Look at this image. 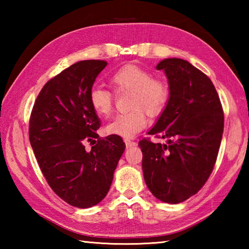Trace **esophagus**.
<instances>
[{
    "label": "esophagus",
    "mask_w": 249,
    "mask_h": 249,
    "mask_svg": "<svg viewBox=\"0 0 249 249\" xmlns=\"http://www.w3.org/2000/svg\"><path fill=\"white\" fill-rule=\"evenodd\" d=\"M125 144H126V147H134L137 145L136 142H133V141H129V140H125Z\"/></svg>",
    "instance_id": "1"
}]
</instances>
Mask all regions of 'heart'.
<instances>
[{
	"label": "heart",
	"mask_w": 249,
	"mask_h": 249,
	"mask_svg": "<svg viewBox=\"0 0 249 249\" xmlns=\"http://www.w3.org/2000/svg\"><path fill=\"white\" fill-rule=\"evenodd\" d=\"M116 93L129 92L130 111L115 116L107 125V133L125 138L134 137L147 125V115L157 116L165 109L169 100V88L161 79L153 78L148 70L136 65H126L108 78ZM89 103L100 117L112 114L114 95L111 91L95 86L89 92Z\"/></svg>",
	"instance_id": "1"
}]
</instances>
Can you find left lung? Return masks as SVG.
<instances>
[{
  "label": "left lung",
  "instance_id": "1",
  "mask_svg": "<svg viewBox=\"0 0 249 249\" xmlns=\"http://www.w3.org/2000/svg\"><path fill=\"white\" fill-rule=\"evenodd\" d=\"M165 71L170 96L148 134L167 138L155 144L138 142L147 187L158 200L177 204L199 192L212 174L220 149L224 113L215 87L208 75L179 58L157 65Z\"/></svg>",
  "mask_w": 249,
  "mask_h": 249
}]
</instances>
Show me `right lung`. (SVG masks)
Instances as JSON below:
<instances>
[{
    "mask_svg": "<svg viewBox=\"0 0 249 249\" xmlns=\"http://www.w3.org/2000/svg\"><path fill=\"white\" fill-rule=\"evenodd\" d=\"M107 65L83 60L62 70L40 90L29 117V142L46 181L60 199L80 209L107 195L125 150L121 136L99 137L100 120L89 103L95 78ZM93 138L98 142L87 152L84 142Z\"/></svg>",
    "mask_w": 249,
    "mask_h": 249,
    "instance_id": "1",
    "label": "right lung"
}]
</instances>
